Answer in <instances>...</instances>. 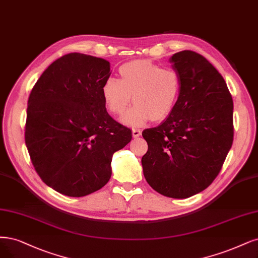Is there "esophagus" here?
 <instances>
[{"label": "esophagus", "mask_w": 258, "mask_h": 258, "mask_svg": "<svg viewBox=\"0 0 258 258\" xmlns=\"http://www.w3.org/2000/svg\"><path fill=\"white\" fill-rule=\"evenodd\" d=\"M141 130H139V129H132V137L135 138V139H137V138H139L140 136H141Z\"/></svg>", "instance_id": "34e87169"}]
</instances>
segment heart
<instances>
[{
  "label": "heart",
  "mask_w": 258,
  "mask_h": 258,
  "mask_svg": "<svg viewBox=\"0 0 258 258\" xmlns=\"http://www.w3.org/2000/svg\"><path fill=\"white\" fill-rule=\"evenodd\" d=\"M120 80L110 77L102 85L106 109L121 115L132 100L136 104L122 116L128 126L141 127L149 119L161 121L173 111L180 93L179 75L148 59H135L119 67Z\"/></svg>",
  "instance_id": "b5f03b06"
}]
</instances>
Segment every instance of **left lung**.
<instances>
[{"label": "left lung", "instance_id": "8db88e82", "mask_svg": "<svg viewBox=\"0 0 258 258\" xmlns=\"http://www.w3.org/2000/svg\"><path fill=\"white\" fill-rule=\"evenodd\" d=\"M180 78L173 111L142 136L146 181L167 198L186 199L205 190L219 175L234 140L233 98L218 70L199 53L170 58Z\"/></svg>", "mask_w": 258, "mask_h": 258}]
</instances>
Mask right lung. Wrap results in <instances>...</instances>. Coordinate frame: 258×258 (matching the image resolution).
Wrapping results in <instances>:
<instances>
[{
  "label": "right lung",
  "instance_id": "obj_1",
  "mask_svg": "<svg viewBox=\"0 0 258 258\" xmlns=\"http://www.w3.org/2000/svg\"><path fill=\"white\" fill-rule=\"evenodd\" d=\"M110 63L69 53L44 70L28 101L25 145L41 180L67 197L91 194L110 180L115 152L131 130L106 112L102 85Z\"/></svg>",
  "mask_w": 258,
  "mask_h": 258
}]
</instances>
